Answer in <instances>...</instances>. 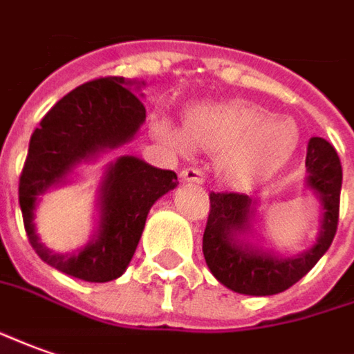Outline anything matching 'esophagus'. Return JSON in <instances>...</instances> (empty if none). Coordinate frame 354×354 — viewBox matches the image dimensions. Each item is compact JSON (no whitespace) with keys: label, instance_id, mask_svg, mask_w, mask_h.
<instances>
[{"label":"esophagus","instance_id":"esophagus-1","mask_svg":"<svg viewBox=\"0 0 354 354\" xmlns=\"http://www.w3.org/2000/svg\"><path fill=\"white\" fill-rule=\"evenodd\" d=\"M180 178L184 180V182H194V184H203V172L199 169H195V167H187L180 172Z\"/></svg>","mask_w":354,"mask_h":354}]
</instances>
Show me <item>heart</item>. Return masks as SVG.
<instances>
[{"label":"heart","instance_id":"heart-1","mask_svg":"<svg viewBox=\"0 0 354 354\" xmlns=\"http://www.w3.org/2000/svg\"><path fill=\"white\" fill-rule=\"evenodd\" d=\"M153 132L178 153H216V169L236 185L259 184L286 167L299 145V128L288 117H270L245 100L201 103L187 111L184 128L157 118Z\"/></svg>","mask_w":354,"mask_h":354}]
</instances>
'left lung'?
<instances>
[{
  "instance_id": "1",
  "label": "left lung",
  "mask_w": 354,
  "mask_h": 354,
  "mask_svg": "<svg viewBox=\"0 0 354 354\" xmlns=\"http://www.w3.org/2000/svg\"><path fill=\"white\" fill-rule=\"evenodd\" d=\"M306 185L322 203V230L316 243L297 257H274L249 245L241 234L251 230L254 203L245 194L220 192L209 195L211 211L203 234V254L212 276L236 293L276 295L297 283L330 249L339 222L341 162L322 138H310L306 147Z\"/></svg>"
}]
</instances>
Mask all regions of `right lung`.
Returning <instances> with one entry per match:
<instances>
[{"mask_svg": "<svg viewBox=\"0 0 354 354\" xmlns=\"http://www.w3.org/2000/svg\"><path fill=\"white\" fill-rule=\"evenodd\" d=\"M136 82L107 76L86 82L49 109L34 130L19 182L24 230L38 257L63 274L84 281H111L122 276L142 237L153 203L178 185L176 172L155 169L138 157H118L101 182L100 226L76 253L49 251L36 236L38 195L65 184L76 165L130 142L145 120Z\"/></svg>", "mask_w": 354, "mask_h": 354, "instance_id": "obj_1", "label": "right lung"}]
</instances>
